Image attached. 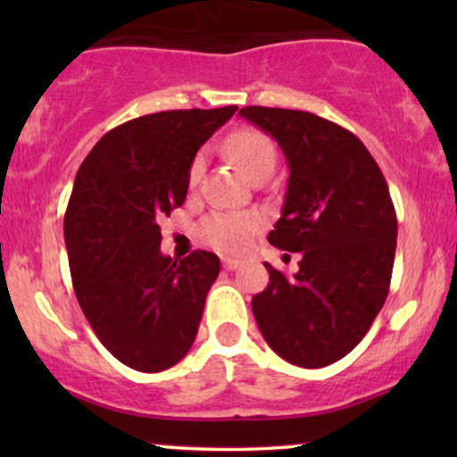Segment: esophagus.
I'll use <instances>...</instances> for the list:
<instances>
[{
  "label": "esophagus",
  "mask_w": 457,
  "mask_h": 457,
  "mask_svg": "<svg viewBox=\"0 0 457 457\" xmlns=\"http://www.w3.org/2000/svg\"><path fill=\"white\" fill-rule=\"evenodd\" d=\"M240 266V260H234V258H223V269L225 270H236Z\"/></svg>",
  "instance_id": "esophagus-1"
}]
</instances>
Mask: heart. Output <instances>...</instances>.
Here are the masks:
<instances>
[{
    "label": "heart",
    "mask_w": 457,
    "mask_h": 457,
    "mask_svg": "<svg viewBox=\"0 0 457 457\" xmlns=\"http://www.w3.org/2000/svg\"><path fill=\"white\" fill-rule=\"evenodd\" d=\"M229 156L238 162L246 176L253 178L262 171H272L277 162L275 144L264 133L253 129L236 130L229 135L228 144ZM204 174V156L197 154L188 165V187H195ZM262 228V219L255 212H212L199 225V234L208 245L221 251H243L249 246L251 238Z\"/></svg>",
    "instance_id": "b5f03b06"
}]
</instances>
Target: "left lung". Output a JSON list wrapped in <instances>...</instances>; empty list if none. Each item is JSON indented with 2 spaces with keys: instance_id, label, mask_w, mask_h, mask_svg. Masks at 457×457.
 I'll return each mask as SVG.
<instances>
[{
  "instance_id": "left-lung-1",
  "label": "left lung",
  "mask_w": 457,
  "mask_h": 457,
  "mask_svg": "<svg viewBox=\"0 0 457 457\" xmlns=\"http://www.w3.org/2000/svg\"><path fill=\"white\" fill-rule=\"evenodd\" d=\"M238 113L283 150L290 178L269 243L301 253L292 277L264 264L255 322L287 363L330 365L365 337L389 295L397 243L389 187L363 141L339 124L258 104Z\"/></svg>"
}]
</instances>
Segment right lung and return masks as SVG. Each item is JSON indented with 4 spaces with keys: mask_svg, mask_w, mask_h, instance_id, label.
<instances>
[{
    "mask_svg": "<svg viewBox=\"0 0 457 457\" xmlns=\"http://www.w3.org/2000/svg\"><path fill=\"white\" fill-rule=\"evenodd\" d=\"M236 109L141 115L103 135L77 171L64 217L72 286L101 344L133 370H167L195 342L221 264L199 249L162 255L159 221L185 204L188 165Z\"/></svg>",
    "mask_w": 457,
    "mask_h": 457,
    "instance_id": "add662e5",
    "label": "right lung"
}]
</instances>
